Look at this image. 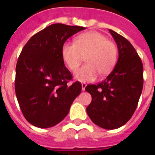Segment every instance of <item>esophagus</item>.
I'll use <instances>...</instances> for the list:
<instances>
[{
  "mask_svg": "<svg viewBox=\"0 0 155 155\" xmlns=\"http://www.w3.org/2000/svg\"><path fill=\"white\" fill-rule=\"evenodd\" d=\"M85 87H86V84H84V83H82L81 84L82 91H85Z\"/></svg>",
  "mask_w": 155,
  "mask_h": 155,
  "instance_id": "obj_1",
  "label": "esophagus"
}]
</instances>
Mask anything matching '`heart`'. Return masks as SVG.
I'll return each instance as SVG.
<instances>
[{
  "label": "heart",
  "mask_w": 155,
  "mask_h": 155,
  "mask_svg": "<svg viewBox=\"0 0 155 155\" xmlns=\"http://www.w3.org/2000/svg\"><path fill=\"white\" fill-rule=\"evenodd\" d=\"M63 61L71 71L78 68L84 56V65L75 72L74 78L80 82L94 81L99 76L113 71L117 61V48L103 34L90 31L77 36L74 42H64L61 47Z\"/></svg>",
  "instance_id": "heart-1"
}]
</instances>
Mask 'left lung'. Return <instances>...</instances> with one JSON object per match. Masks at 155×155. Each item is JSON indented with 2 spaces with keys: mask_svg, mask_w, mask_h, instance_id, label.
Listing matches in <instances>:
<instances>
[{
  "mask_svg": "<svg viewBox=\"0 0 155 155\" xmlns=\"http://www.w3.org/2000/svg\"><path fill=\"white\" fill-rule=\"evenodd\" d=\"M109 31L118 47V61L103 81L86 86L92 98L86 110L94 124L113 130L132 117L141 94L143 78L142 61L132 44L113 30Z\"/></svg>",
  "mask_w": 155,
  "mask_h": 155,
  "instance_id": "left-lung-1",
  "label": "left lung"
}]
</instances>
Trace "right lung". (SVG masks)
Instances as JSON below:
<instances>
[{
    "label": "right lung",
    "mask_w": 155,
    "mask_h": 155,
    "mask_svg": "<svg viewBox=\"0 0 155 155\" xmlns=\"http://www.w3.org/2000/svg\"><path fill=\"white\" fill-rule=\"evenodd\" d=\"M84 27L53 24L30 38L18 60L15 93L27 121L39 128L57 125L68 114L71 104L81 91L74 82L61 56L66 40Z\"/></svg>",
    "instance_id": "obj_1"
}]
</instances>
